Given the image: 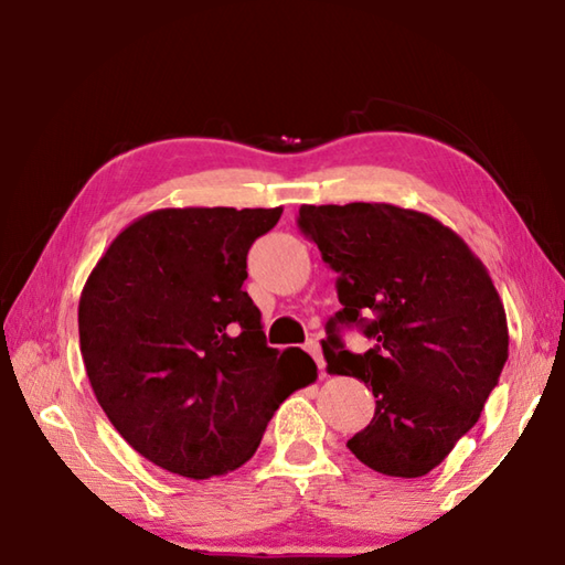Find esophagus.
Masks as SVG:
<instances>
[{
    "instance_id": "34e87169",
    "label": "esophagus",
    "mask_w": 565,
    "mask_h": 565,
    "mask_svg": "<svg viewBox=\"0 0 565 565\" xmlns=\"http://www.w3.org/2000/svg\"><path fill=\"white\" fill-rule=\"evenodd\" d=\"M306 352L316 360L318 370L323 372V370H326V360H323V348H320V340H318V338H311V340L306 342Z\"/></svg>"
}]
</instances>
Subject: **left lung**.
Returning a JSON list of instances; mask_svg holds the SVG:
<instances>
[{
    "label": "left lung",
    "mask_w": 565,
    "mask_h": 565,
    "mask_svg": "<svg viewBox=\"0 0 565 565\" xmlns=\"http://www.w3.org/2000/svg\"><path fill=\"white\" fill-rule=\"evenodd\" d=\"M298 227L338 274L342 308L320 342L333 374L372 386L374 416L348 448L392 478H422L478 424L510 348L484 264L450 227L390 203L301 205ZM375 340L364 356L339 328Z\"/></svg>",
    "instance_id": "8db88e82"
}]
</instances>
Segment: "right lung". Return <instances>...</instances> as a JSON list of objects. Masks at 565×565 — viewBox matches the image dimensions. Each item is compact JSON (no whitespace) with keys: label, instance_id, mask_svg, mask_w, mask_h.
<instances>
[{"label":"right lung","instance_id":"obj_1","mask_svg":"<svg viewBox=\"0 0 565 565\" xmlns=\"http://www.w3.org/2000/svg\"><path fill=\"white\" fill-rule=\"evenodd\" d=\"M281 207H163L115 237L77 306L99 406L127 444L191 480L254 456L291 392L316 382L303 350L267 345L242 284L252 242Z\"/></svg>","mask_w":565,"mask_h":565}]
</instances>
